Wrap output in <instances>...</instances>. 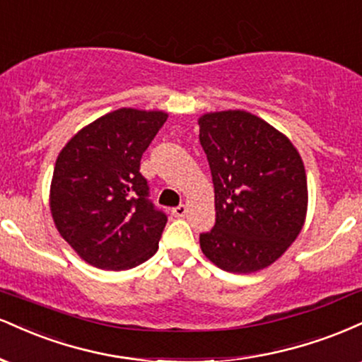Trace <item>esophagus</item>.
<instances>
[{
	"instance_id": "34e87169",
	"label": "esophagus",
	"mask_w": 362,
	"mask_h": 362,
	"mask_svg": "<svg viewBox=\"0 0 362 362\" xmlns=\"http://www.w3.org/2000/svg\"><path fill=\"white\" fill-rule=\"evenodd\" d=\"M186 211H188V208H186V205H180V206L173 208V215L177 216V218H181V216H185Z\"/></svg>"
}]
</instances>
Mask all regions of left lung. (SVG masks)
<instances>
[{
    "label": "left lung",
    "mask_w": 362,
    "mask_h": 362,
    "mask_svg": "<svg viewBox=\"0 0 362 362\" xmlns=\"http://www.w3.org/2000/svg\"><path fill=\"white\" fill-rule=\"evenodd\" d=\"M199 144L215 188L203 254L228 273H256L295 242L308 205L303 160L286 135L242 110L203 115Z\"/></svg>",
    "instance_id": "1"
}]
</instances>
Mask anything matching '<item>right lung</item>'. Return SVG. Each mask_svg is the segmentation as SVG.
Wrapping results in <instances>:
<instances>
[{"label": "right lung", "mask_w": 362, "mask_h": 362, "mask_svg": "<svg viewBox=\"0 0 362 362\" xmlns=\"http://www.w3.org/2000/svg\"><path fill=\"white\" fill-rule=\"evenodd\" d=\"M168 113L120 108L72 137L55 160L50 211L88 264L123 271L151 259L168 222L148 199L140 159Z\"/></svg>", "instance_id": "right-lung-1"}]
</instances>
